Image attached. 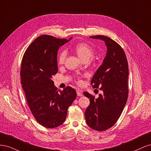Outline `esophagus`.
I'll return each mask as SVG.
<instances>
[{"label": "esophagus", "mask_w": 151, "mask_h": 151, "mask_svg": "<svg viewBox=\"0 0 151 151\" xmlns=\"http://www.w3.org/2000/svg\"><path fill=\"white\" fill-rule=\"evenodd\" d=\"M77 95L78 96H83V93H82V91L79 89H77Z\"/></svg>", "instance_id": "34e87169"}]
</instances>
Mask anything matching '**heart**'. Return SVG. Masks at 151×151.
<instances>
[{"instance_id":"b5f03b06","label":"heart","mask_w":151,"mask_h":151,"mask_svg":"<svg viewBox=\"0 0 151 151\" xmlns=\"http://www.w3.org/2000/svg\"><path fill=\"white\" fill-rule=\"evenodd\" d=\"M74 51L81 59L84 62H88L90 58L93 55L94 50L93 47L86 43H79L77 44L74 48ZM66 58V52L62 51L58 56V63L63 64ZM78 82H81L80 80Z\"/></svg>"}]
</instances>
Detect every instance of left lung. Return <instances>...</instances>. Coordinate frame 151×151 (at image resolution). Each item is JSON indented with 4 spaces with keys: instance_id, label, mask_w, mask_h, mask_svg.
Segmentation results:
<instances>
[{
    "instance_id": "8db88e82",
    "label": "left lung",
    "mask_w": 151,
    "mask_h": 151,
    "mask_svg": "<svg viewBox=\"0 0 151 151\" xmlns=\"http://www.w3.org/2000/svg\"><path fill=\"white\" fill-rule=\"evenodd\" d=\"M90 38L103 40L107 47L102 65L91 81L93 88H99L103 93L95 98L88 92H84L85 96L90 99L85 111L87 124L101 132L115 124L125 106L129 95V65L124 50L115 41L103 35Z\"/></svg>"
}]
</instances>
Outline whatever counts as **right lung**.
I'll use <instances>...</instances> for the list:
<instances>
[{"instance_id": "1", "label": "right lung", "mask_w": 151, "mask_h": 151, "mask_svg": "<svg viewBox=\"0 0 151 151\" xmlns=\"http://www.w3.org/2000/svg\"><path fill=\"white\" fill-rule=\"evenodd\" d=\"M69 40L41 35L31 43L22 59L21 83L27 103L36 120L48 129L65 122L68 108L76 98L74 88L67 86L58 90L52 80L58 72V50Z\"/></svg>"}]
</instances>
